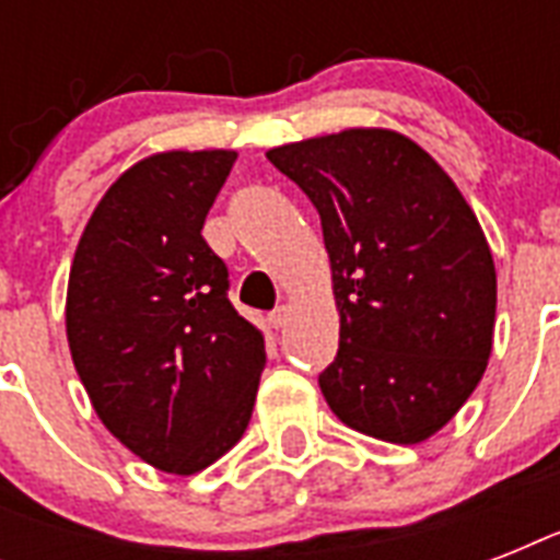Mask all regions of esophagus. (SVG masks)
Returning <instances> with one entry per match:
<instances>
[{
  "instance_id": "1",
  "label": "esophagus",
  "mask_w": 560,
  "mask_h": 560,
  "mask_svg": "<svg viewBox=\"0 0 560 560\" xmlns=\"http://www.w3.org/2000/svg\"><path fill=\"white\" fill-rule=\"evenodd\" d=\"M288 316H290V311L281 305V307H276V311H270V314H267V323H270L272 328H284V325H288Z\"/></svg>"
}]
</instances>
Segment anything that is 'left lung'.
I'll use <instances>...</instances> for the list:
<instances>
[{
	"label": "left lung",
	"mask_w": 560,
	"mask_h": 560,
	"mask_svg": "<svg viewBox=\"0 0 560 560\" xmlns=\"http://www.w3.org/2000/svg\"><path fill=\"white\" fill-rule=\"evenodd\" d=\"M323 220L340 349L323 374L342 424L392 444L439 433L486 374L497 272L477 214L439 162L383 127L267 151Z\"/></svg>",
	"instance_id": "1"
}]
</instances>
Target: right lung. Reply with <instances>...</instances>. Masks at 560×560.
<instances>
[{
  "mask_svg": "<svg viewBox=\"0 0 560 560\" xmlns=\"http://www.w3.org/2000/svg\"><path fill=\"white\" fill-rule=\"evenodd\" d=\"M235 160L165 151L127 168L92 211L66 290L69 351L98 418L179 477L241 442L267 363L200 235Z\"/></svg>",
  "mask_w": 560,
  "mask_h": 560,
  "instance_id": "add662e5",
  "label": "right lung"
}]
</instances>
